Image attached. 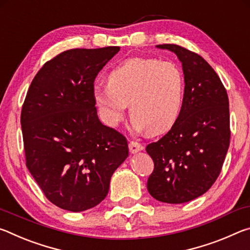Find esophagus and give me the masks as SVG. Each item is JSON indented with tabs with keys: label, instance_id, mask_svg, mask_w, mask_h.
<instances>
[{
	"label": "esophagus",
	"instance_id": "1",
	"mask_svg": "<svg viewBox=\"0 0 250 250\" xmlns=\"http://www.w3.org/2000/svg\"><path fill=\"white\" fill-rule=\"evenodd\" d=\"M143 149H145V147H143V146L141 145V143L135 142V141H131V142L129 143V150H130V152H131V153H132V154L138 153V152L142 151Z\"/></svg>",
	"mask_w": 250,
	"mask_h": 250
}]
</instances>
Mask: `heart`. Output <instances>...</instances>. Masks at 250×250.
<instances>
[{
  "mask_svg": "<svg viewBox=\"0 0 250 250\" xmlns=\"http://www.w3.org/2000/svg\"><path fill=\"white\" fill-rule=\"evenodd\" d=\"M184 76L172 62L133 57L115 67L94 101L104 125L115 128L130 110L134 128L160 134L176 124L184 103Z\"/></svg>",
  "mask_w": 250,
  "mask_h": 250,
  "instance_id": "1",
  "label": "heart"
}]
</instances>
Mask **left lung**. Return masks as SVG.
<instances>
[{"label":"left lung","instance_id":"8db88e82","mask_svg":"<svg viewBox=\"0 0 250 250\" xmlns=\"http://www.w3.org/2000/svg\"><path fill=\"white\" fill-rule=\"evenodd\" d=\"M174 53L184 74V103L171 130L146 152L154 163L147 191L168 204L195 200L221 173L229 146V103L221 79L204 58L179 45H156Z\"/></svg>","mask_w":250,"mask_h":250}]
</instances>
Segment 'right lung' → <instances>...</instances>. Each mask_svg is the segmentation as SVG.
<instances>
[{
  "instance_id": "obj_1",
  "label": "right lung",
  "mask_w": 250,
  "mask_h": 250,
  "mask_svg": "<svg viewBox=\"0 0 250 250\" xmlns=\"http://www.w3.org/2000/svg\"><path fill=\"white\" fill-rule=\"evenodd\" d=\"M119 46L62 52L36 74L21 125L26 167L45 196L70 211L104 200L111 176L128 158L124 135L101 124L94 82Z\"/></svg>"
}]
</instances>
